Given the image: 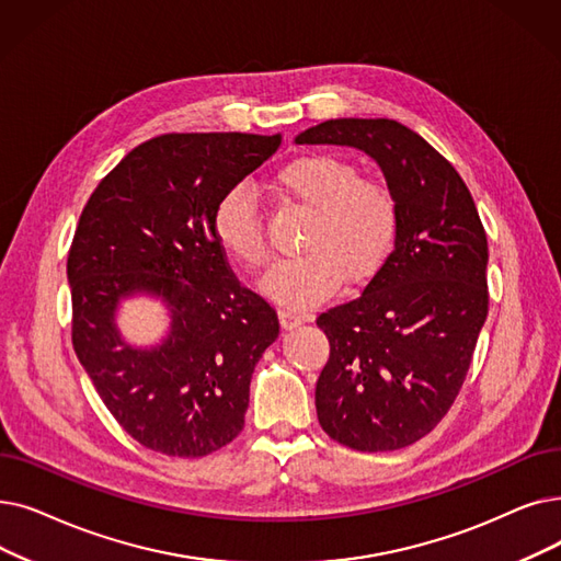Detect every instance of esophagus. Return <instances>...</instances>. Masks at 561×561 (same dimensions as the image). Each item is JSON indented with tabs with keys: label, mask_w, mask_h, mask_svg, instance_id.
<instances>
[{
	"label": "esophagus",
	"mask_w": 561,
	"mask_h": 561,
	"mask_svg": "<svg viewBox=\"0 0 561 561\" xmlns=\"http://www.w3.org/2000/svg\"><path fill=\"white\" fill-rule=\"evenodd\" d=\"M279 319L284 323V328H296V325H302L307 321V316L296 311V309H290V307H282L279 309Z\"/></svg>",
	"instance_id": "1"
}]
</instances>
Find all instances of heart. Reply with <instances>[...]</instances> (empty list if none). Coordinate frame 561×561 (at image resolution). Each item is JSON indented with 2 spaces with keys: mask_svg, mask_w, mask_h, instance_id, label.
Listing matches in <instances>:
<instances>
[{
  "mask_svg": "<svg viewBox=\"0 0 561 561\" xmlns=\"http://www.w3.org/2000/svg\"><path fill=\"white\" fill-rule=\"evenodd\" d=\"M271 187L290 206L309 213L300 248L305 254L277 263L261 282L288 307L328 300L348 275L362 284L378 273L399 236V202L382 181L334 153H305L275 169ZM220 245L250 267L267 263L263 215L248 185L229 187L213 213Z\"/></svg>",
  "mask_w": 561,
  "mask_h": 561,
  "instance_id": "obj_1",
  "label": "heart"
}]
</instances>
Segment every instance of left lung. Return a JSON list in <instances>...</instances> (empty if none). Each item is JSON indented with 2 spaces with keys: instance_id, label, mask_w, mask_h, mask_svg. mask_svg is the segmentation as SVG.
Wrapping results in <instances>:
<instances>
[{
  "instance_id": "obj_1",
  "label": "left lung",
  "mask_w": 561,
  "mask_h": 561,
  "mask_svg": "<svg viewBox=\"0 0 561 561\" xmlns=\"http://www.w3.org/2000/svg\"><path fill=\"white\" fill-rule=\"evenodd\" d=\"M298 144L355 146L399 202V236L362 294L319 313L330 357L316 382L323 431L355 451H394L454 405L489 313V240L454 164L394 118H332Z\"/></svg>"
}]
</instances>
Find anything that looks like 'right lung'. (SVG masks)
<instances>
[{
	"instance_id": "obj_1",
	"label": "right lung",
	"mask_w": 561,
	"mask_h": 561,
	"mask_svg": "<svg viewBox=\"0 0 561 561\" xmlns=\"http://www.w3.org/2000/svg\"><path fill=\"white\" fill-rule=\"evenodd\" d=\"M279 144V135H158L112 169L80 215L66 263L72 348L112 417L146 449L208 456L245 424L254 364L279 321L233 275L213 213ZM135 289L173 311V332L153 352L130 350L111 323Z\"/></svg>"
}]
</instances>
